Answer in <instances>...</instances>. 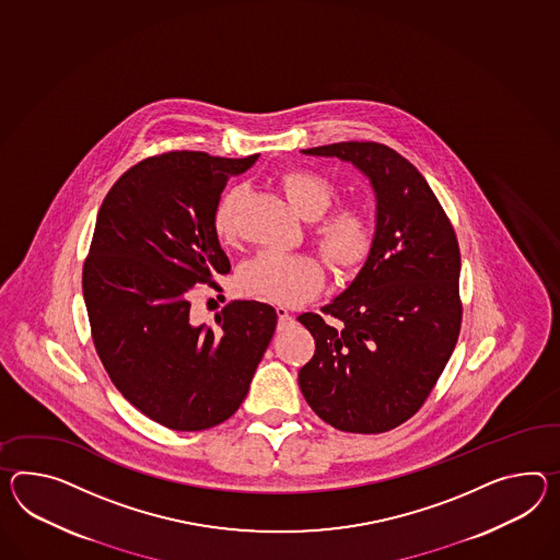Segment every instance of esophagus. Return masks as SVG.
<instances>
[{
	"label": "esophagus",
	"instance_id": "esophagus-1",
	"mask_svg": "<svg viewBox=\"0 0 560 560\" xmlns=\"http://www.w3.org/2000/svg\"><path fill=\"white\" fill-rule=\"evenodd\" d=\"M277 317H279V326H287L293 322V315L289 314L287 307H277Z\"/></svg>",
	"mask_w": 560,
	"mask_h": 560
}]
</instances>
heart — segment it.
I'll return each mask as SVG.
<instances>
[{"label":"heart","mask_w":560,"mask_h":560,"mask_svg":"<svg viewBox=\"0 0 560 560\" xmlns=\"http://www.w3.org/2000/svg\"><path fill=\"white\" fill-rule=\"evenodd\" d=\"M279 182L287 202L303 219H318L312 226V238L334 271L340 275L355 271L372 248V231L366 217L355 208H336L322 218L320 214L334 202L336 190L329 179L315 172L289 170ZM238 196V188L224 191L212 212L214 232L224 241L234 234V206ZM236 281L248 295L291 305L317 295L326 283V271L312 255L260 250L243 262Z\"/></svg>","instance_id":"b5f03b06"}]
</instances>
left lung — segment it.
I'll list each match as a JSON object with an SVG mask.
<instances>
[{"instance_id":"8db88e82","label":"left lung","mask_w":560,"mask_h":560,"mask_svg":"<svg viewBox=\"0 0 560 560\" xmlns=\"http://www.w3.org/2000/svg\"><path fill=\"white\" fill-rule=\"evenodd\" d=\"M338 158L369 178L374 236L354 281L298 317L315 354L300 370L307 405L346 433H384L410 419L450 362L462 328L459 245L450 219L415 165L374 141L301 150Z\"/></svg>"}]
</instances>
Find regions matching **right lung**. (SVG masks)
Here are the masks:
<instances>
[{"instance_id": "obj_1", "label": "right lung", "mask_w": 560, "mask_h": 560, "mask_svg": "<svg viewBox=\"0 0 560 560\" xmlns=\"http://www.w3.org/2000/svg\"><path fill=\"white\" fill-rule=\"evenodd\" d=\"M259 155L172 151L113 184L96 214L82 295L96 354L119 393L151 421L202 431L245 400L277 326L259 301H231L217 328L190 319L191 289L231 271L212 212L231 176Z\"/></svg>"}]
</instances>
